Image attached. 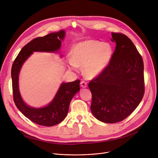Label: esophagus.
I'll return each mask as SVG.
<instances>
[{
	"label": "esophagus",
	"instance_id": "1",
	"mask_svg": "<svg viewBox=\"0 0 158 158\" xmlns=\"http://www.w3.org/2000/svg\"><path fill=\"white\" fill-rule=\"evenodd\" d=\"M81 86L82 88H86L87 86V82H86L85 81H82L81 82Z\"/></svg>",
	"mask_w": 158,
	"mask_h": 158
}]
</instances>
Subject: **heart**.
I'll return each mask as SVG.
<instances>
[{
  "label": "heart",
  "mask_w": 158,
  "mask_h": 158,
  "mask_svg": "<svg viewBox=\"0 0 158 158\" xmlns=\"http://www.w3.org/2000/svg\"><path fill=\"white\" fill-rule=\"evenodd\" d=\"M111 55L112 49L109 44L94 40H86L73 47L70 64L74 70L77 66H84L86 76L95 77L106 68Z\"/></svg>",
  "instance_id": "obj_1"
}]
</instances>
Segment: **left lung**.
<instances>
[{"instance_id":"8db88e82","label":"left lung","mask_w":158,"mask_h":158,"mask_svg":"<svg viewBox=\"0 0 158 158\" xmlns=\"http://www.w3.org/2000/svg\"><path fill=\"white\" fill-rule=\"evenodd\" d=\"M116 48L110 63L88 83L92 98L91 111L104 123L119 122L129 116L145 93L143 61L132 41L112 32Z\"/></svg>"}]
</instances>
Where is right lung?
<instances>
[{"mask_svg": "<svg viewBox=\"0 0 158 158\" xmlns=\"http://www.w3.org/2000/svg\"><path fill=\"white\" fill-rule=\"evenodd\" d=\"M65 32L61 30L38 37L25 45L13 61L11 68L13 100L19 111L31 121L44 126H53L61 122L69 111L70 101L80 89V80L63 83L53 101L42 108H33L24 103L19 89V73L24 61L33 52H56L60 49Z\"/></svg>", "mask_w": 158, "mask_h": 158, "instance_id": "1", "label": "right lung"}]
</instances>
